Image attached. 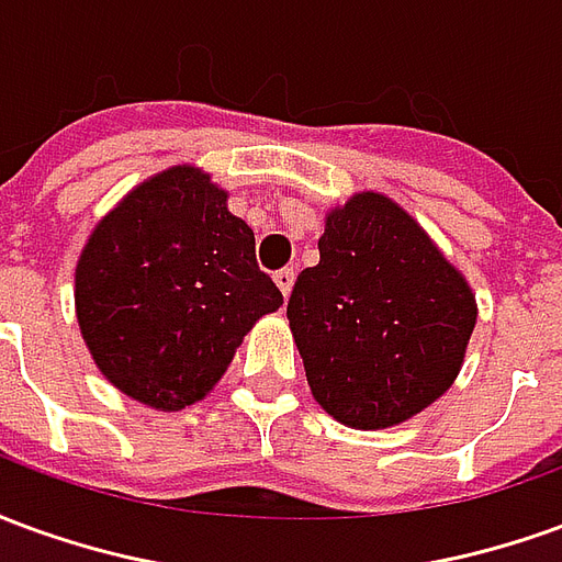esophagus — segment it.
Instances as JSON below:
<instances>
[{"label": "esophagus", "instance_id": "1", "mask_svg": "<svg viewBox=\"0 0 562 562\" xmlns=\"http://www.w3.org/2000/svg\"><path fill=\"white\" fill-rule=\"evenodd\" d=\"M294 277H297V270L294 268H282L273 273V280H277V285H280V292L289 297L292 294V285H294Z\"/></svg>", "mask_w": 562, "mask_h": 562}]
</instances>
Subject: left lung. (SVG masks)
Instances as JSON below:
<instances>
[{"label":"left lung","mask_w":562,"mask_h":562,"mask_svg":"<svg viewBox=\"0 0 562 562\" xmlns=\"http://www.w3.org/2000/svg\"><path fill=\"white\" fill-rule=\"evenodd\" d=\"M285 316L318 406L382 430L451 389L475 294L401 204L358 192L328 213L318 265L301 270Z\"/></svg>","instance_id":"obj_1"}]
</instances>
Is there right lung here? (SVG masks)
<instances>
[{
    "label": "right lung",
    "instance_id": "obj_1",
    "mask_svg": "<svg viewBox=\"0 0 562 562\" xmlns=\"http://www.w3.org/2000/svg\"><path fill=\"white\" fill-rule=\"evenodd\" d=\"M210 173L177 165L132 189L80 252L75 306L92 361L161 413L201 401L282 292Z\"/></svg>",
    "mask_w": 562,
    "mask_h": 562
}]
</instances>
